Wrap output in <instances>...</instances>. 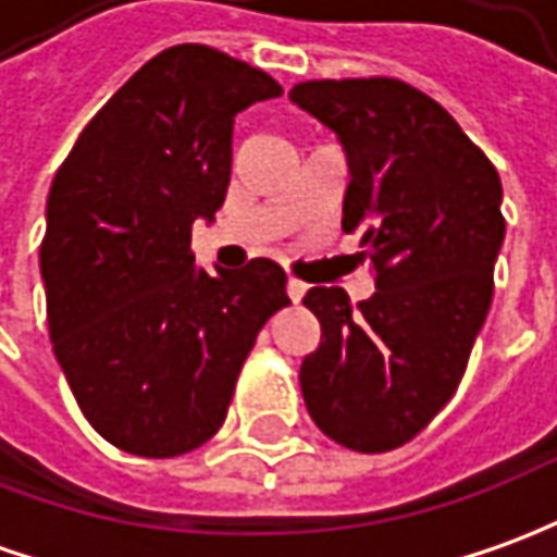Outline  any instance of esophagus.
I'll use <instances>...</instances> for the list:
<instances>
[{
	"instance_id": "34e87169",
	"label": "esophagus",
	"mask_w": 557,
	"mask_h": 557,
	"mask_svg": "<svg viewBox=\"0 0 557 557\" xmlns=\"http://www.w3.org/2000/svg\"><path fill=\"white\" fill-rule=\"evenodd\" d=\"M305 293H308V286H305V283H301V280L289 277V283H286V295H289V298H293L295 305H298V301H301V298H305Z\"/></svg>"
}]
</instances>
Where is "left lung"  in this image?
Masks as SVG:
<instances>
[{
	"instance_id": "obj_1",
	"label": "left lung",
	"mask_w": 557,
	"mask_h": 557,
	"mask_svg": "<svg viewBox=\"0 0 557 557\" xmlns=\"http://www.w3.org/2000/svg\"><path fill=\"white\" fill-rule=\"evenodd\" d=\"M289 100L342 139V228L362 234L377 280L357 308L338 286L305 295L323 329L298 374L305 406L344 448L393 451L467 372L506 234L500 176L433 97L399 78L298 82Z\"/></svg>"
}]
</instances>
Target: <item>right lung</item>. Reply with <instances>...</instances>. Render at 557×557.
Listing matches in <instances>:
<instances>
[{"label": "right lung", "mask_w": 557, "mask_h": 557, "mask_svg": "<svg viewBox=\"0 0 557 557\" xmlns=\"http://www.w3.org/2000/svg\"><path fill=\"white\" fill-rule=\"evenodd\" d=\"M280 94L244 60L173 45L57 170L39 249L48 332L82 414L121 451L180 457L213 438L259 332L289 305L277 262L213 277L191 252V225L228 191L237 112Z\"/></svg>", "instance_id": "right-lung-1"}]
</instances>
